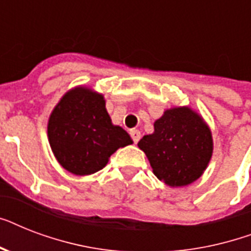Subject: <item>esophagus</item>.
Masks as SVG:
<instances>
[{"label":"esophagus","mask_w":251,"mask_h":251,"mask_svg":"<svg viewBox=\"0 0 251 251\" xmlns=\"http://www.w3.org/2000/svg\"><path fill=\"white\" fill-rule=\"evenodd\" d=\"M130 135H131V139H133L134 143H138L139 139H141V131L139 130H130Z\"/></svg>","instance_id":"obj_1"}]
</instances>
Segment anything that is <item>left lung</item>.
I'll return each mask as SVG.
<instances>
[{"mask_svg": "<svg viewBox=\"0 0 251 251\" xmlns=\"http://www.w3.org/2000/svg\"><path fill=\"white\" fill-rule=\"evenodd\" d=\"M153 134L138 146L149 157L157 178L168 186H185L202 176L212 155L208 126L189 108L165 110Z\"/></svg>", "mask_w": 251, "mask_h": 251, "instance_id": "left-lung-1", "label": "left lung"}]
</instances>
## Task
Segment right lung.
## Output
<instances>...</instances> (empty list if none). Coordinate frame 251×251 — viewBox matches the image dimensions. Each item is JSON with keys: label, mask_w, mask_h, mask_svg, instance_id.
Returning a JSON list of instances; mask_svg holds the SVG:
<instances>
[{"label": "right lung", "mask_w": 251, "mask_h": 251, "mask_svg": "<svg viewBox=\"0 0 251 251\" xmlns=\"http://www.w3.org/2000/svg\"><path fill=\"white\" fill-rule=\"evenodd\" d=\"M48 137L58 163L78 176L99 172L116 150L133 143L125 130L112 125L102 95L83 87L68 92L57 104Z\"/></svg>", "instance_id": "1"}]
</instances>
